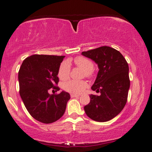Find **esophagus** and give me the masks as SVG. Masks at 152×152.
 I'll return each instance as SVG.
<instances>
[{"mask_svg": "<svg viewBox=\"0 0 152 152\" xmlns=\"http://www.w3.org/2000/svg\"><path fill=\"white\" fill-rule=\"evenodd\" d=\"M71 98H79V96L78 95H76V94H71Z\"/></svg>", "mask_w": 152, "mask_h": 152, "instance_id": "obj_1", "label": "esophagus"}]
</instances>
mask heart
I'll list each match as a JSON object with an SVG mask.
<instances>
[{"label": "heart", "instance_id": "heart-1", "mask_svg": "<svg viewBox=\"0 0 152 152\" xmlns=\"http://www.w3.org/2000/svg\"><path fill=\"white\" fill-rule=\"evenodd\" d=\"M74 63L83 70V75L87 78H91L94 75V64L88 58L83 56H77L74 58ZM70 74V63L68 60L61 62L58 69V77L61 80H66ZM88 84L85 81L71 80L63 83V88L71 94H79L86 88Z\"/></svg>", "mask_w": 152, "mask_h": 152}]
</instances>
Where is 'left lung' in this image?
<instances>
[{"label": "left lung", "instance_id": "8db88e82", "mask_svg": "<svg viewBox=\"0 0 152 152\" xmlns=\"http://www.w3.org/2000/svg\"><path fill=\"white\" fill-rule=\"evenodd\" d=\"M82 55L98 64V75L93 91L100 96H90V103L84 106V110L93 120L107 122L122 110L127 100L130 86L128 64L119 51L103 46L82 52Z\"/></svg>", "mask_w": 152, "mask_h": 152}]
</instances>
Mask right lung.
<instances>
[{
	"instance_id": "obj_1",
	"label": "right lung",
	"mask_w": 152,
	"mask_h": 152,
	"mask_svg": "<svg viewBox=\"0 0 152 152\" xmlns=\"http://www.w3.org/2000/svg\"><path fill=\"white\" fill-rule=\"evenodd\" d=\"M64 56L34 54L24 60L18 72L20 95L32 118L45 124L52 123L64 114L70 95L65 91L49 94L58 82V69Z\"/></svg>"
}]
</instances>
